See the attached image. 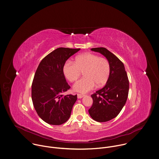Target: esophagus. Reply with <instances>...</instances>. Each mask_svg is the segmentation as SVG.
Listing matches in <instances>:
<instances>
[{
    "instance_id": "34e87169",
    "label": "esophagus",
    "mask_w": 159,
    "mask_h": 159,
    "mask_svg": "<svg viewBox=\"0 0 159 159\" xmlns=\"http://www.w3.org/2000/svg\"><path fill=\"white\" fill-rule=\"evenodd\" d=\"M84 94H82V93H77V98H82L83 97H84Z\"/></svg>"
}]
</instances>
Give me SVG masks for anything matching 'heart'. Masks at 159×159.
<instances>
[{
    "mask_svg": "<svg viewBox=\"0 0 159 159\" xmlns=\"http://www.w3.org/2000/svg\"><path fill=\"white\" fill-rule=\"evenodd\" d=\"M64 73L70 82H75L84 72V77L74 85V90L82 93L101 87L107 82L111 65L109 61L92 53H85L75 58L74 62L67 61L64 66Z\"/></svg>",
    "mask_w": 159,
    "mask_h": 159,
    "instance_id": "b5f03b06",
    "label": "heart"
}]
</instances>
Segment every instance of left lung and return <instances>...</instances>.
Returning <instances> with one entry per match:
<instances>
[{
	"instance_id": "left-lung-1",
	"label": "left lung",
	"mask_w": 159,
	"mask_h": 159,
	"mask_svg": "<svg viewBox=\"0 0 159 159\" xmlns=\"http://www.w3.org/2000/svg\"><path fill=\"white\" fill-rule=\"evenodd\" d=\"M91 50L103 55L111 65V72L105 85L91 95L93 104L89 110L90 117L98 122H105L116 117L127 101L129 81L123 62L104 47Z\"/></svg>"
}]
</instances>
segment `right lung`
<instances>
[{
  "label": "right lung",
  "instance_id": "add662e5",
  "mask_svg": "<svg viewBox=\"0 0 159 159\" xmlns=\"http://www.w3.org/2000/svg\"><path fill=\"white\" fill-rule=\"evenodd\" d=\"M80 48H58L39 64L32 84V100L38 116L46 123L59 125L68 120L77 95H64L70 89L64 74L66 61Z\"/></svg>",
  "mask_w": 159,
  "mask_h": 159
}]
</instances>
